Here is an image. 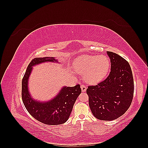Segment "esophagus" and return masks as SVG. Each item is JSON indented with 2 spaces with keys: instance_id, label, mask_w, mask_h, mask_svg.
<instances>
[{
  "instance_id": "esophagus-1",
  "label": "esophagus",
  "mask_w": 148,
  "mask_h": 148,
  "mask_svg": "<svg viewBox=\"0 0 148 148\" xmlns=\"http://www.w3.org/2000/svg\"><path fill=\"white\" fill-rule=\"evenodd\" d=\"M81 88H82V92H84V91H86V89H87V87H86V85L81 84Z\"/></svg>"
}]
</instances>
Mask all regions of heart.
<instances>
[{
	"mask_svg": "<svg viewBox=\"0 0 148 148\" xmlns=\"http://www.w3.org/2000/svg\"><path fill=\"white\" fill-rule=\"evenodd\" d=\"M75 70L82 75L89 83L95 84L104 79L109 72L110 61L105 56H84L75 64Z\"/></svg>",
	"mask_w": 148,
	"mask_h": 148,
	"instance_id": "1",
	"label": "heart"
}]
</instances>
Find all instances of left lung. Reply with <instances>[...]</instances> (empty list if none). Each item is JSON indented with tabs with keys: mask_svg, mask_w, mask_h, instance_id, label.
<instances>
[{
	"mask_svg": "<svg viewBox=\"0 0 148 148\" xmlns=\"http://www.w3.org/2000/svg\"><path fill=\"white\" fill-rule=\"evenodd\" d=\"M111 68L108 77L96 86H88L86 93L93 115L101 120H113L123 115L133 97L134 82L128 62L107 51Z\"/></svg>",
	"mask_w": 148,
	"mask_h": 148,
	"instance_id": "1",
	"label": "left lung"
}]
</instances>
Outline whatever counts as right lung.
Returning <instances> with one entry per match:
<instances>
[{"label":"right lung","mask_w":148,"mask_h":148,"mask_svg":"<svg viewBox=\"0 0 148 148\" xmlns=\"http://www.w3.org/2000/svg\"><path fill=\"white\" fill-rule=\"evenodd\" d=\"M56 61L53 57L34 58L28 66L22 79L21 98L26 110L39 122L49 125L65 123L69 118L75 102L82 92L79 84L64 87L54 99L47 102H39L31 97L28 90V80L32 66L44 62Z\"/></svg>","instance_id":"right-lung-1"}]
</instances>
